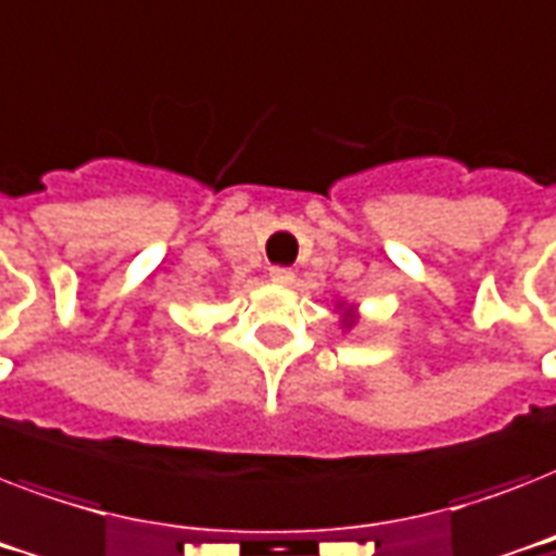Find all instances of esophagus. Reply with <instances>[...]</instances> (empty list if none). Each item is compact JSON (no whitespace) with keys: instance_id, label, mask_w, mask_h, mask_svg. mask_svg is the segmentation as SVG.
Segmentation results:
<instances>
[{"instance_id":"esophagus-1","label":"esophagus","mask_w":556,"mask_h":556,"mask_svg":"<svg viewBox=\"0 0 556 556\" xmlns=\"http://www.w3.org/2000/svg\"><path fill=\"white\" fill-rule=\"evenodd\" d=\"M268 277H270V282H277V286H291V282H294V270L291 268H270L268 270Z\"/></svg>"}]
</instances>
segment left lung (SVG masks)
<instances>
[{
    "instance_id": "obj_1",
    "label": "left lung",
    "mask_w": 556,
    "mask_h": 556,
    "mask_svg": "<svg viewBox=\"0 0 556 556\" xmlns=\"http://www.w3.org/2000/svg\"><path fill=\"white\" fill-rule=\"evenodd\" d=\"M340 308H343V305H340ZM343 326H355V308H346V314H343Z\"/></svg>"
}]
</instances>
